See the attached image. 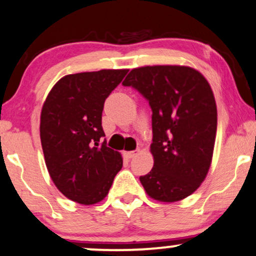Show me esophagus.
I'll return each instance as SVG.
<instances>
[{
  "label": "esophagus",
  "instance_id": "1",
  "mask_svg": "<svg viewBox=\"0 0 256 256\" xmlns=\"http://www.w3.org/2000/svg\"><path fill=\"white\" fill-rule=\"evenodd\" d=\"M136 155H137V150L136 152H124V156L126 158H128V160H130V158H134Z\"/></svg>",
  "mask_w": 256,
  "mask_h": 256
}]
</instances>
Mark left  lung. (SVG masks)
Masks as SVG:
<instances>
[{
	"label": "left lung",
	"mask_w": 256,
	"mask_h": 256,
	"mask_svg": "<svg viewBox=\"0 0 256 256\" xmlns=\"http://www.w3.org/2000/svg\"><path fill=\"white\" fill-rule=\"evenodd\" d=\"M152 108L154 167L140 180L150 198L174 202L192 195L210 170L216 104L201 73L186 66L134 68L122 82Z\"/></svg>",
	"instance_id": "obj_1"
}]
</instances>
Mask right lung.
I'll list each match as a JSON object with an SVG mask.
<instances>
[{"label": "right lung", "mask_w": 256, "mask_h": 256, "mask_svg": "<svg viewBox=\"0 0 256 256\" xmlns=\"http://www.w3.org/2000/svg\"><path fill=\"white\" fill-rule=\"evenodd\" d=\"M128 70L68 74L54 85L40 113V142L49 174L66 198L98 204L122 167L102 128L104 101Z\"/></svg>", "instance_id": "obj_1"}]
</instances>
